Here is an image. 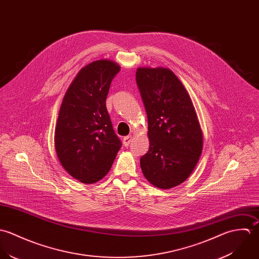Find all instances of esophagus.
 <instances>
[{
    "label": "esophagus",
    "instance_id": "esophagus-1",
    "mask_svg": "<svg viewBox=\"0 0 259 259\" xmlns=\"http://www.w3.org/2000/svg\"><path fill=\"white\" fill-rule=\"evenodd\" d=\"M132 139H133V137L130 135V136H126V137H124L123 138V143H124V146H126V147H128L129 145H130V143L132 142Z\"/></svg>",
    "mask_w": 259,
    "mask_h": 259
}]
</instances>
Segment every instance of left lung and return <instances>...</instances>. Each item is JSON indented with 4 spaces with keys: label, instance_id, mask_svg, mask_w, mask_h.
Here are the masks:
<instances>
[{
    "label": "left lung",
    "instance_id": "obj_1",
    "mask_svg": "<svg viewBox=\"0 0 259 259\" xmlns=\"http://www.w3.org/2000/svg\"><path fill=\"white\" fill-rule=\"evenodd\" d=\"M136 82L150 143L140 166L151 184L169 189L184 182L195 168L202 152V131L187 91L171 70L138 68Z\"/></svg>",
    "mask_w": 259,
    "mask_h": 259
}]
</instances>
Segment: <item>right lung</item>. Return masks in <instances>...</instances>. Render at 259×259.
<instances>
[{"mask_svg":"<svg viewBox=\"0 0 259 259\" xmlns=\"http://www.w3.org/2000/svg\"><path fill=\"white\" fill-rule=\"evenodd\" d=\"M120 67L109 60L84 67L69 87L60 108L55 148L64 169L83 183H95L110 170L122 146L106 99Z\"/></svg>","mask_w":259,"mask_h":259,"instance_id":"add662e5","label":"right lung"}]
</instances>
